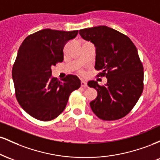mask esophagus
<instances>
[{
  "label": "esophagus",
  "instance_id": "esophagus-1",
  "mask_svg": "<svg viewBox=\"0 0 160 160\" xmlns=\"http://www.w3.org/2000/svg\"><path fill=\"white\" fill-rule=\"evenodd\" d=\"M81 86L83 88H86L87 87V82L86 81H84V80H82L81 81Z\"/></svg>",
  "mask_w": 160,
  "mask_h": 160
}]
</instances>
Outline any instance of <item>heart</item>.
I'll list each match as a JSON object with an SVG mask.
<instances>
[{"label": "heart", "mask_w": 160, "mask_h": 160, "mask_svg": "<svg viewBox=\"0 0 160 160\" xmlns=\"http://www.w3.org/2000/svg\"><path fill=\"white\" fill-rule=\"evenodd\" d=\"M80 74H83V72H82V71H80Z\"/></svg>", "instance_id": "1"}]
</instances>
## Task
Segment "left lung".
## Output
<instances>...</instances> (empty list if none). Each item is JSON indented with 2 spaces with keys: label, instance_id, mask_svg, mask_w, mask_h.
Here are the masks:
<instances>
[{
  "label": "left lung",
  "instance_id": "8db88e82",
  "mask_svg": "<svg viewBox=\"0 0 160 160\" xmlns=\"http://www.w3.org/2000/svg\"><path fill=\"white\" fill-rule=\"evenodd\" d=\"M84 40L96 48L95 68L98 77H105L107 84L88 82L98 92L90 102L92 111L103 120H116L127 115L135 107L144 89V68L136 47L130 38L108 26L80 30Z\"/></svg>",
  "mask_w": 160,
  "mask_h": 160
}]
</instances>
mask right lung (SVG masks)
Here are the masks:
<instances>
[{
	"label": "right lung",
	"instance_id": "right-lung-1",
	"mask_svg": "<svg viewBox=\"0 0 160 160\" xmlns=\"http://www.w3.org/2000/svg\"><path fill=\"white\" fill-rule=\"evenodd\" d=\"M78 31L47 28L24 40L12 70L16 99L23 110L41 121L56 118L63 112L69 96L81 85L75 75L60 80L52 78V66L64 59L65 43L78 35Z\"/></svg>",
	"mask_w": 160,
	"mask_h": 160
}]
</instances>
